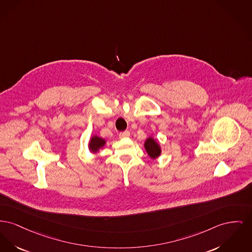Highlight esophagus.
Listing matches in <instances>:
<instances>
[{
    "label": "esophagus",
    "mask_w": 252,
    "mask_h": 252,
    "mask_svg": "<svg viewBox=\"0 0 252 252\" xmlns=\"http://www.w3.org/2000/svg\"><path fill=\"white\" fill-rule=\"evenodd\" d=\"M130 136V132L128 131V130H125V131H123V132H120L119 134V137L121 138V139H124V138H128Z\"/></svg>",
    "instance_id": "34e87169"
}]
</instances>
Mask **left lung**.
I'll return each instance as SVG.
<instances>
[{
  "label": "left lung",
  "instance_id": "obj_1",
  "mask_svg": "<svg viewBox=\"0 0 252 252\" xmlns=\"http://www.w3.org/2000/svg\"><path fill=\"white\" fill-rule=\"evenodd\" d=\"M145 148H146L147 151H148V155L151 158H153V159L157 158L160 155V153H161V149H160L159 145L152 138H148V140L146 141Z\"/></svg>",
  "mask_w": 252,
  "mask_h": 252
}]
</instances>
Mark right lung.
Instances as JSON below:
<instances>
[{
    "mask_svg": "<svg viewBox=\"0 0 252 252\" xmlns=\"http://www.w3.org/2000/svg\"><path fill=\"white\" fill-rule=\"evenodd\" d=\"M105 144L104 139L98 137V136H94L93 138H91V141L89 143V148L91 151L93 152H97L99 150V148L104 147Z\"/></svg>",
    "mask_w": 252,
    "mask_h": 252,
    "instance_id": "obj_1",
    "label": "right lung"
}]
</instances>
